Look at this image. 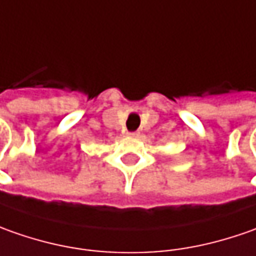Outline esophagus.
<instances>
[{
	"instance_id": "esophagus-1",
	"label": "esophagus",
	"mask_w": 256,
	"mask_h": 256,
	"mask_svg": "<svg viewBox=\"0 0 256 256\" xmlns=\"http://www.w3.org/2000/svg\"><path fill=\"white\" fill-rule=\"evenodd\" d=\"M128 136L138 137V136H140V132H130V133H128Z\"/></svg>"
}]
</instances>
